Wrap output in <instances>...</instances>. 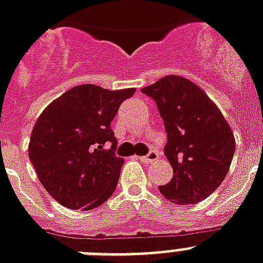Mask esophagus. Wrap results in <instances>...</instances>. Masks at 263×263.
Segmentation results:
<instances>
[{"label":"esophagus","mask_w":263,"mask_h":263,"mask_svg":"<svg viewBox=\"0 0 263 263\" xmlns=\"http://www.w3.org/2000/svg\"><path fill=\"white\" fill-rule=\"evenodd\" d=\"M159 158V153L155 150H151L150 153L144 155V157H140L139 159L143 162V163H151V162H155Z\"/></svg>","instance_id":"1"}]
</instances>
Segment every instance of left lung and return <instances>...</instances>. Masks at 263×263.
<instances>
[{
  "label": "left lung",
  "instance_id": "1",
  "mask_svg": "<svg viewBox=\"0 0 263 263\" xmlns=\"http://www.w3.org/2000/svg\"><path fill=\"white\" fill-rule=\"evenodd\" d=\"M142 93L155 101L167 134L173 178L159 192L176 204L202 201L227 176L235 153L231 127L205 91L183 77H163Z\"/></svg>",
  "mask_w": 263,
  "mask_h": 263
}]
</instances>
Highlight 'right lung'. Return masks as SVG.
Returning <instances> with one entry per match:
<instances>
[{
  "mask_svg": "<svg viewBox=\"0 0 263 263\" xmlns=\"http://www.w3.org/2000/svg\"><path fill=\"white\" fill-rule=\"evenodd\" d=\"M135 89L80 85L43 110L28 146L29 161L51 197L70 209L100 206L112 196L124 159L110 123ZM111 144L109 149L107 146Z\"/></svg>",
  "mask_w": 263,
  "mask_h": 263,
  "instance_id": "add662e5",
  "label": "right lung"
}]
</instances>
